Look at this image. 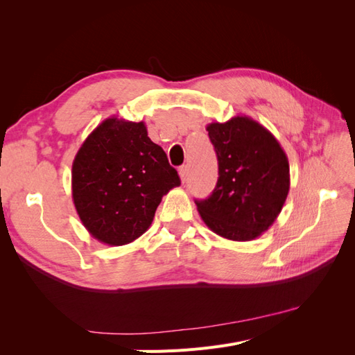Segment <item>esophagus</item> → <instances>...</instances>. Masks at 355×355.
<instances>
[{
    "label": "esophagus",
    "instance_id": "1",
    "mask_svg": "<svg viewBox=\"0 0 355 355\" xmlns=\"http://www.w3.org/2000/svg\"><path fill=\"white\" fill-rule=\"evenodd\" d=\"M188 166H182L180 168H179V176H180V180L182 182H185L187 180V176H188Z\"/></svg>",
    "mask_w": 355,
    "mask_h": 355
}]
</instances>
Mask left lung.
<instances>
[{"instance_id":"1","label":"left lung","mask_w":355,"mask_h":355,"mask_svg":"<svg viewBox=\"0 0 355 355\" xmlns=\"http://www.w3.org/2000/svg\"><path fill=\"white\" fill-rule=\"evenodd\" d=\"M219 178L206 200L196 201L202 222L220 237L252 241L280 214L290 188L286 153L275 136L245 115L210 123Z\"/></svg>"}]
</instances>
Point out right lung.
Segmentation results:
<instances>
[{
    "label": "right lung",
    "mask_w": 355,
    "mask_h": 355,
    "mask_svg": "<svg viewBox=\"0 0 355 355\" xmlns=\"http://www.w3.org/2000/svg\"><path fill=\"white\" fill-rule=\"evenodd\" d=\"M180 185L144 121L111 116L80 146L72 163L75 210L93 239L124 245L151 227L158 204Z\"/></svg>",
    "instance_id": "right-lung-1"
}]
</instances>
